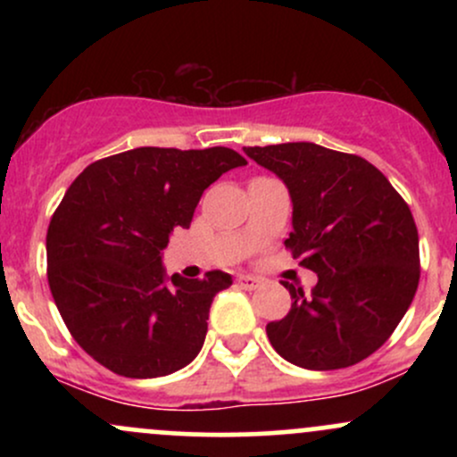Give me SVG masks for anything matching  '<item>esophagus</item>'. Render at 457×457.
Here are the masks:
<instances>
[{
  "label": "esophagus",
  "instance_id": "1",
  "mask_svg": "<svg viewBox=\"0 0 457 457\" xmlns=\"http://www.w3.org/2000/svg\"><path fill=\"white\" fill-rule=\"evenodd\" d=\"M236 283H238L240 287H245V290H258V287L262 286V281L255 279V277H251V275H238L236 277Z\"/></svg>",
  "mask_w": 457,
  "mask_h": 457
}]
</instances>
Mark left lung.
<instances>
[{
  "label": "left lung",
  "instance_id": "8db88e82",
  "mask_svg": "<svg viewBox=\"0 0 457 457\" xmlns=\"http://www.w3.org/2000/svg\"><path fill=\"white\" fill-rule=\"evenodd\" d=\"M286 182L292 232L286 246L318 275L312 295L290 290L286 318L266 324L272 348L305 370H342L380 348L419 286L412 212L385 174L356 154L309 141L245 148Z\"/></svg>",
  "mask_w": 457,
  "mask_h": 457
}]
</instances>
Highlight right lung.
<instances>
[{"instance_id": "1", "label": "right lung", "mask_w": 457, "mask_h": 457, "mask_svg": "<svg viewBox=\"0 0 457 457\" xmlns=\"http://www.w3.org/2000/svg\"><path fill=\"white\" fill-rule=\"evenodd\" d=\"M246 161L229 148H135L92 162L68 187L46 232L51 295L75 342L127 378H159L202 350L228 272L185 279L162 269L174 228Z\"/></svg>"}]
</instances>
